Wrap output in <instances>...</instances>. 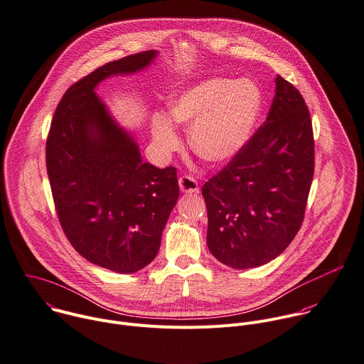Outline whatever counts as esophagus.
I'll return each mask as SVG.
<instances>
[{"mask_svg":"<svg viewBox=\"0 0 364 364\" xmlns=\"http://www.w3.org/2000/svg\"><path fill=\"white\" fill-rule=\"evenodd\" d=\"M178 186H180V190H181L183 193L194 194V193H198V191H200L198 183L196 181V178H193V177H190V176H183V177H180Z\"/></svg>","mask_w":364,"mask_h":364,"instance_id":"1","label":"esophagus"}]
</instances>
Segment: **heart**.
Instances as JSON below:
<instances>
[{"instance_id": "b5f03b06", "label": "heart", "mask_w": 364, "mask_h": 364, "mask_svg": "<svg viewBox=\"0 0 364 364\" xmlns=\"http://www.w3.org/2000/svg\"><path fill=\"white\" fill-rule=\"evenodd\" d=\"M260 109L262 92L255 82L208 78L171 97L167 115H154L153 143L163 154L176 150L174 124H180L188 129L190 147L200 160L224 164L250 139Z\"/></svg>"}]
</instances>
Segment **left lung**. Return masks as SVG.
Segmentation results:
<instances>
[{
    "label": "left lung",
    "instance_id": "1",
    "mask_svg": "<svg viewBox=\"0 0 364 364\" xmlns=\"http://www.w3.org/2000/svg\"><path fill=\"white\" fill-rule=\"evenodd\" d=\"M313 173L309 108L297 88L277 75L264 124L203 186L210 253L238 270L280 256L303 223Z\"/></svg>",
    "mask_w": 364,
    "mask_h": 364
}]
</instances>
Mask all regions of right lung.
Instances as JSON below:
<instances>
[{"label":"right lung","instance_id":"1","mask_svg":"<svg viewBox=\"0 0 364 364\" xmlns=\"http://www.w3.org/2000/svg\"><path fill=\"white\" fill-rule=\"evenodd\" d=\"M156 50L94 70L63 95L47 139V173L61 227L90 263L136 273L159 253L161 234L178 200L174 167L143 163L133 134L121 127L97 85L146 70Z\"/></svg>","mask_w":364,"mask_h":364}]
</instances>
